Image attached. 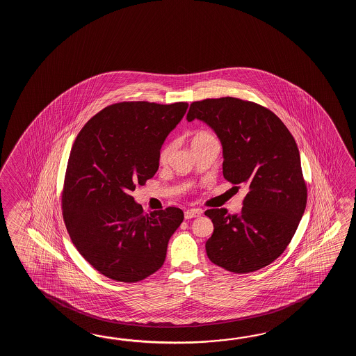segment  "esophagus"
I'll list each match as a JSON object with an SVG mask.
<instances>
[{
    "mask_svg": "<svg viewBox=\"0 0 356 356\" xmlns=\"http://www.w3.org/2000/svg\"><path fill=\"white\" fill-rule=\"evenodd\" d=\"M201 213H202V210H200V209H191V210L184 211V218L186 219H193V218L201 216Z\"/></svg>",
    "mask_w": 356,
    "mask_h": 356,
    "instance_id": "obj_1",
    "label": "esophagus"
}]
</instances>
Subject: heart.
<instances>
[{
  "mask_svg": "<svg viewBox=\"0 0 356 356\" xmlns=\"http://www.w3.org/2000/svg\"><path fill=\"white\" fill-rule=\"evenodd\" d=\"M211 140H215V137L212 136L210 132L198 131V132L195 134V136L192 137V146L202 144V143H206V141H211ZM170 152H172V145L170 144L165 145V146L161 149V152H160L159 154V161L161 164H164V163L167 161Z\"/></svg>",
  "mask_w": 356,
  "mask_h": 356,
  "instance_id": "b5f03b06",
  "label": "heart"
}]
</instances>
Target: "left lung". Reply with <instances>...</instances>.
<instances>
[{
  "instance_id": "obj_1",
  "label": "left lung",
  "mask_w": 356,
  "mask_h": 356,
  "mask_svg": "<svg viewBox=\"0 0 356 356\" xmlns=\"http://www.w3.org/2000/svg\"><path fill=\"white\" fill-rule=\"evenodd\" d=\"M204 121L222 145V175L250 188L239 215L225 209L204 212L213 233L206 242L212 264L234 273L273 264L296 234L307 206L296 140L276 114L242 99H204L189 106L187 120Z\"/></svg>"
}]
</instances>
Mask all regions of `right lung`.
Returning <instances> with one entry per match:
<instances>
[{"label":"right lung","instance_id":"1","mask_svg":"<svg viewBox=\"0 0 356 356\" xmlns=\"http://www.w3.org/2000/svg\"><path fill=\"white\" fill-rule=\"evenodd\" d=\"M188 104L122 102L85 123L68 158L62 215L76 250L108 279L137 282L165 261L178 207L146 213L131 192L159 168L161 145Z\"/></svg>","mask_w":356,"mask_h":356}]
</instances>
